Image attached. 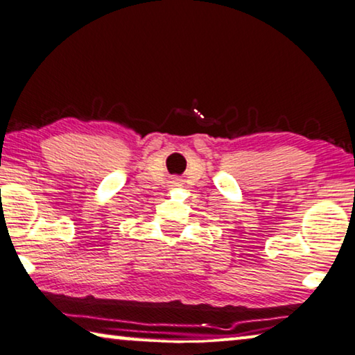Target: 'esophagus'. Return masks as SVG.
I'll return each instance as SVG.
<instances>
[{"instance_id": "34e87169", "label": "esophagus", "mask_w": 355, "mask_h": 355, "mask_svg": "<svg viewBox=\"0 0 355 355\" xmlns=\"http://www.w3.org/2000/svg\"><path fill=\"white\" fill-rule=\"evenodd\" d=\"M170 184H171V185H181V179H179V178H173L171 181H170Z\"/></svg>"}]
</instances>
